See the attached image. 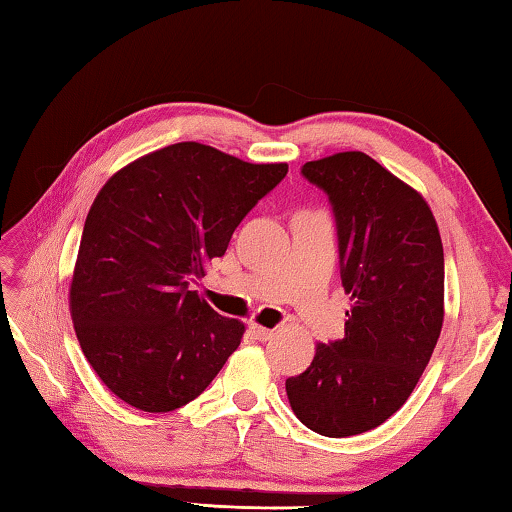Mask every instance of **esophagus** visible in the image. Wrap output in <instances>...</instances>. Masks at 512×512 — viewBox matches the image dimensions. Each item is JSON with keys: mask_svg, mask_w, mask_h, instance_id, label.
Masks as SVG:
<instances>
[{"mask_svg": "<svg viewBox=\"0 0 512 512\" xmlns=\"http://www.w3.org/2000/svg\"><path fill=\"white\" fill-rule=\"evenodd\" d=\"M250 332H253L255 339H259V341H268V339H273V329L262 327V325H250Z\"/></svg>", "mask_w": 512, "mask_h": 512, "instance_id": "esophagus-1", "label": "esophagus"}]
</instances>
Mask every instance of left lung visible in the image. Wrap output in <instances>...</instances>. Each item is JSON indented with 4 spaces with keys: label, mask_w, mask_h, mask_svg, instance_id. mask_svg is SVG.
I'll list each match as a JSON object with an SVG mask.
<instances>
[{
    "label": "left lung",
    "mask_w": 512,
    "mask_h": 512,
    "mask_svg": "<svg viewBox=\"0 0 512 512\" xmlns=\"http://www.w3.org/2000/svg\"><path fill=\"white\" fill-rule=\"evenodd\" d=\"M325 189L339 228L350 296L345 336L318 343L311 366L287 379L298 420L345 438L386 422L409 400L445 318V257L424 196L361 151L302 167Z\"/></svg>",
    "instance_id": "obj_1"
}]
</instances>
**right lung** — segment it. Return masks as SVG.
<instances>
[{
	"label": "right lung",
	"mask_w": 512,
	"mask_h": 512,
	"mask_svg": "<svg viewBox=\"0 0 512 512\" xmlns=\"http://www.w3.org/2000/svg\"><path fill=\"white\" fill-rule=\"evenodd\" d=\"M214 146L178 142L133 160L99 189L69 284L76 339L119 400L167 413L196 400L246 327L189 291L241 219L287 176Z\"/></svg>",
	"instance_id": "1"
}]
</instances>
